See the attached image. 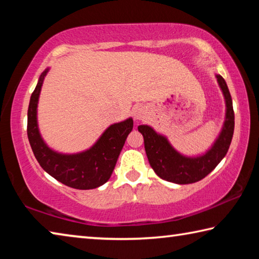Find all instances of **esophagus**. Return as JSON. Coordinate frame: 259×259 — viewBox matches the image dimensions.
<instances>
[{
	"instance_id": "esophagus-1",
	"label": "esophagus",
	"mask_w": 259,
	"mask_h": 259,
	"mask_svg": "<svg viewBox=\"0 0 259 259\" xmlns=\"http://www.w3.org/2000/svg\"><path fill=\"white\" fill-rule=\"evenodd\" d=\"M133 114H134L135 120H137V121L143 120L144 116L146 115V109L144 108V107H140V106L139 107H136V108H134Z\"/></svg>"
}]
</instances>
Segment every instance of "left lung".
Here are the masks:
<instances>
[{
	"instance_id": "left-lung-1",
	"label": "left lung",
	"mask_w": 259,
	"mask_h": 259,
	"mask_svg": "<svg viewBox=\"0 0 259 259\" xmlns=\"http://www.w3.org/2000/svg\"><path fill=\"white\" fill-rule=\"evenodd\" d=\"M226 103V115L223 129L212 147L203 155L188 157L182 155L170 145L164 136L157 134L150 125H139L144 137L148 162L154 172L164 181L175 184H192L203 179L216 168L229 151L234 133V111L232 97L224 78L216 75Z\"/></svg>"
}]
</instances>
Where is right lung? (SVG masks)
Returning <instances> with one entry per match:
<instances>
[{"instance_id": "add662e5", "label": "right lung", "mask_w": 259, "mask_h": 259, "mask_svg": "<svg viewBox=\"0 0 259 259\" xmlns=\"http://www.w3.org/2000/svg\"><path fill=\"white\" fill-rule=\"evenodd\" d=\"M49 68L41 74L30 96L27 136L35 157L43 170L57 181L76 190H93L106 183L115 168L125 139L134 128L131 117L109 125L93 147L76 154H61L48 147L37 126V103Z\"/></svg>"}]
</instances>
